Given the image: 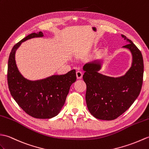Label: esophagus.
<instances>
[{"instance_id": "obj_1", "label": "esophagus", "mask_w": 149, "mask_h": 149, "mask_svg": "<svg viewBox=\"0 0 149 149\" xmlns=\"http://www.w3.org/2000/svg\"><path fill=\"white\" fill-rule=\"evenodd\" d=\"M82 76H83V73L80 71H78L77 72V77L78 79H81L82 78Z\"/></svg>"}]
</instances>
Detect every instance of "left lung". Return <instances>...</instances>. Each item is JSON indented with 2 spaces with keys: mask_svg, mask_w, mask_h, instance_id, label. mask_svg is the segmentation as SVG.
Masks as SVG:
<instances>
[{
  "mask_svg": "<svg viewBox=\"0 0 149 149\" xmlns=\"http://www.w3.org/2000/svg\"><path fill=\"white\" fill-rule=\"evenodd\" d=\"M130 43L124 46L131 51L133 62L124 76L113 78L99 73V62L86 64L83 79L87 85L85 100L89 112L101 120H114L130 108L140 94L143 77V60L136 46L124 35Z\"/></svg>",
  "mask_w": 149,
  "mask_h": 149,
  "instance_id": "8db88e82",
  "label": "left lung"
}]
</instances>
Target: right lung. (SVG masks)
Wrapping results in <instances>:
<instances>
[{
  "mask_svg": "<svg viewBox=\"0 0 149 149\" xmlns=\"http://www.w3.org/2000/svg\"><path fill=\"white\" fill-rule=\"evenodd\" d=\"M42 36L41 32L32 33L13 47L8 60V84L12 97L26 113L37 118H50L61 110L77 75L72 69L65 74L38 81H29L22 77L16 65V50L22 42Z\"/></svg>",
  "mask_w": 149,
  "mask_h": 149,
  "instance_id": "add662e5",
  "label": "right lung"
}]
</instances>
